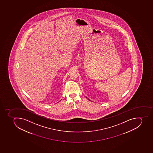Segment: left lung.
I'll list each match as a JSON object with an SVG mask.
<instances>
[{"label":"left lung","instance_id":"1","mask_svg":"<svg viewBox=\"0 0 153 153\" xmlns=\"http://www.w3.org/2000/svg\"><path fill=\"white\" fill-rule=\"evenodd\" d=\"M89 100H90V99H89Z\"/></svg>","mask_w":153,"mask_h":153}]
</instances>
